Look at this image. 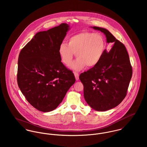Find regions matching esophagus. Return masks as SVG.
<instances>
[{
	"mask_svg": "<svg viewBox=\"0 0 147 147\" xmlns=\"http://www.w3.org/2000/svg\"><path fill=\"white\" fill-rule=\"evenodd\" d=\"M74 76H75L76 79L77 80H78L79 79V73H78V72L74 71Z\"/></svg>",
	"mask_w": 147,
	"mask_h": 147,
	"instance_id": "34e87169",
	"label": "esophagus"
}]
</instances>
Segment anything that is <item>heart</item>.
<instances>
[{"instance_id":"b5f03b06","label":"heart","mask_w":147,"mask_h":147,"mask_svg":"<svg viewBox=\"0 0 147 147\" xmlns=\"http://www.w3.org/2000/svg\"><path fill=\"white\" fill-rule=\"evenodd\" d=\"M106 49V41L101 34L83 32L70 37L68 44H61L59 54L62 62L69 65L76 54L78 58L71 64V68L79 70L86 65L88 68L96 66L101 61Z\"/></svg>"}]
</instances>
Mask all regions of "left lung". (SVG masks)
Returning <instances> with one entry per match:
<instances>
[{"instance_id":"obj_1","label":"left lung","mask_w":147,"mask_h":147,"mask_svg":"<svg viewBox=\"0 0 147 147\" xmlns=\"http://www.w3.org/2000/svg\"><path fill=\"white\" fill-rule=\"evenodd\" d=\"M106 35L107 42L113 44L106 49L100 63L81 73L79 79L84 86V97L93 109L110 110L119 105L126 96L133 70L124 45L107 30L93 27Z\"/></svg>"}]
</instances>
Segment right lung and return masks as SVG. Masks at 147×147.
Segmentation results:
<instances>
[{"label":"right lung","instance_id":"1","mask_svg":"<svg viewBox=\"0 0 147 147\" xmlns=\"http://www.w3.org/2000/svg\"><path fill=\"white\" fill-rule=\"evenodd\" d=\"M69 27L61 23L37 33L18 57V87L27 101L42 112L55 110L76 82L73 73L62 63L59 54Z\"/></svg>","mask_w":147,"mask_h":147}]
</instances>
